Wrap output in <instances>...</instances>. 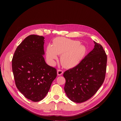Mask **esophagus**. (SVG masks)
<instances>
[{
    "label": "esophagus",
    "instance_id": "esophagus-1",
    "mask_svg": "<svg viewBox=\"0 0 121 121\" xmlns=\"http://www.w3.org/2000/svg\"><path fill=\"white\" fill-rule=\"evenodd\" d=\"M63 73V71L61 69H58L57 70V74L58 75H61Z\"/></svg>",
    "mask_w": 121,
    "mask_h": 121
}]
</instances>
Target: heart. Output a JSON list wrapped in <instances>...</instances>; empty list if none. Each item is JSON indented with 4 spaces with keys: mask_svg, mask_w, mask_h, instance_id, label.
<instances>
[{
    "mask_svg": "<svg viewBox=\"0 0 121 121\" xmlns=\"http://www.w3.org/2000/svg\"><path fill=\"white\" fill-rule=\"evenodd\" d=\"M84 49L77 41L59 38L52 47L48 46L46 50L47 58L51 64L57 59V55H61V62L66 67H73L80 62L84 54Z\"/></svg>",
    "mask_w": 121,
    "mask_h": 121,
    "instance_id": "1",
    "label": "heart"
}]
</instances>
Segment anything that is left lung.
<instances>
[{"label":"left lung","mask_w":121,"mask_h":121,"mask_svg":"<svg viewBox=\"0 0 121 121\" xmlns=\"http://www.w3.org/2000/svg\"><path fill=\"white\" fill-rule=\"evenodd\" d=\"M95 46L79 64L65 71L64 90L75 103L85 102L97 93L105 79L107 55L102 46L94 41Z\"/></svg>","instance_id":"8db88e82"}]
</instances>
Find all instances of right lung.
Instances as JSON below:
<instances>
[{"mask_svg":"<svg viewBox=\"0 0 121 121\" xmlns=\"http://www.w3.org/2000/svg\"><path fill=\"white\" fill-rule=\"evenodd\" d=\"M44 39L36 35L25 38L16 48L12 61L17 88L34 102L45 97L57 77L56 69L47 64L43 57Z\"/></svg>","mask_w":121,"mask_h":121,"instance_id":"1","label":"right lung"}]
</instances>
